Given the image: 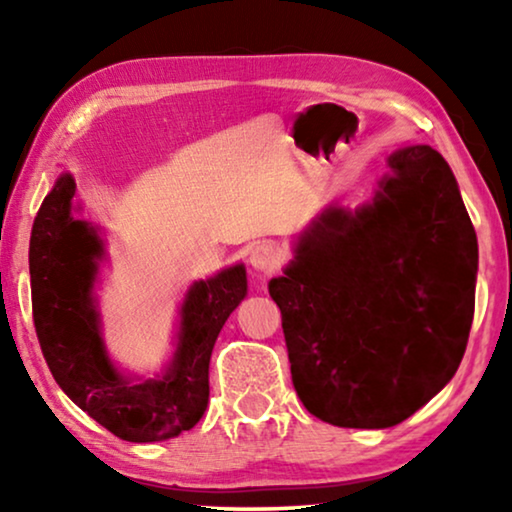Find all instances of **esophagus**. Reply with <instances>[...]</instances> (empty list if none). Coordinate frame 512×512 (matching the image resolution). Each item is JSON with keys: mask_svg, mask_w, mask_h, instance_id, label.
<instances>
[{"mask_svg": "<svg viewBox=\"0 0 512 512\" xmlns=\"http://www.w3.org/2000/svg\"><path fill=\"white\" fill-rule=\"evenodd\" d=\"M282 263V254L272 242H258L254 249L249 251V265L261 275H270Z\"/></svg>", "mask_w": 512, "mask_h": 512, "instance_id": "34e87169", "label": "esophagus"}]
</instances>
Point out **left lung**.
I'll return each instance as SVG.
<instances>
[{
    "instance_id": "1",
    "label": "left lung",
    "mask_w": 512,
    "mask_h": 512,
    "mask_svg": "<svg viewBox=\"0 0 512 512\" xmlns=\"http://www.w3.org/2000/svg\"><path fill=\"white\" fill-rule=\"evenodd\" d=\"M375 198L326 207L268 289L291 380L321 422L389 429L431 401L464 359L478 237L436 149L389 156Z\"/></svg>"
}]
</instances>
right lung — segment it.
<instances>
[{"mask_svg": "<svg viewBox=\"0 0 512 512\" xmlns=\"http://www.w3.org/2000/svg\"><path fill=\"white\" fill-rule=\"evenodd\" d=\"M76 184L55 179L30 237L32 314L44 359L60 389L97 424L130 440L156 443L193 429L209 401V359L223 324L247 296L242 263L193 282L179 310L177 347L156 377L114 366L104 347L95 282L107 258L100 228L76 219Z\"/></svg>", "mask_w": 512, "mask_h": 512, "instance_id": "right-lung-1", "label": "right lung"}]
</instances>
